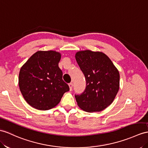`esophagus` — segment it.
<instances>
[{
    "mask_svg": "<svg viewBox=\"0 0 148 148\" xmlns=\"http://www.w3.org/2000/svg\"><path fill=\"white\" fill-rule=\"evenodd\" d=\"M68 85H69V87H70V90L71 91L72 90V88H73V84H72V83H70Z\"/></svg>",
    "mask_w": 148,
    "mask_h": 148,
    "instance_id": "1",
    "label": "esophagus"
}]
</instances>
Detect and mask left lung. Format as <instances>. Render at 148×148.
<instances>
[{
	"label": "left lung",
	"instance_id": "1",
	"mask_svg": "<svg viewBox=\"0 0 148 148\" xmlns=\"http://www.w3.org/2000/svg\"><path fill=\"white\" fill-rule=\"evenodd\" d=\"M75 58L86 82L85 91L75 95L78 107L88 112L106 109L119 89L120 75L117 68L102 52L79 51Z\"/></svg>",
	"mask_w": 148,
	"mask_h": 148
}]
</instances>
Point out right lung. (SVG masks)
Masks as SVG:
<instances>
[{
	"label": "right lung",
	"mask_w": 148,
	"mask_h": 148,
	"mask_svg": "<svg viewBox=\"0 0 148 148\" xmlns=\"http://www.w3.org/2000/svg\"><path fill=\"white\" fill-rule=\"evenodd\" d=\"M61 53L38 51L23 66L19 74V86L27 103L34 109H51L58 104L69 86L63 80L58 66Z\"/></svg>",
	"instance_id": "right-lung-1"
}]
</instances>
